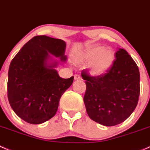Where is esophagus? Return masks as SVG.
<instances>
[{
	"label": "esophagus",
	"mask_w": 150,
	"mask_h": 150,
	"mask_svg": "<svg viewBox=\"0 0 150 150\" xmlns=\"http://www.w3.org/2000/svg\"><path fill=\"white\" fill-rule=\"evenodd\" d=\"M74 78H75V80H80L81 79V76L80 75H78V74H76L74 76Z\"/></svg>",
	"instance_id": "34e87169"
}]
</instances>
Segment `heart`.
Listing matches in <instances>:
<instances>
[{
	"label": "heart",
	"instance_id": "1",
	"mask_svg": "<svg viewBox=\"0 0 150 150\" xmlns=\"http://www.w3.org/2000/svg\"><path fill=\"white\" fill-rule=\"evenodd\" d=\"M83 59L85 62L91 63V73L99 75L111 67L114 59V53L110 49L94 46L85 52Z\"/></svg>",
	"mask_w": 150,
	"mask_h": 150
}]
</instances>
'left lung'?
Instances as JSON below:
<instances>
[{
  "label": "left lung",
  "mask_w": 150,
  "mask_h": 150,
  "mask_svg": "<svg viewBox=\"0 0 150 150\" xmlns=\"http://www.w3.org/2000/svg\"><path fill=\"white\" fill-rule=\"evenodd\" d=\"M116 59L105 72L91 76L88 70L81 72L86 80L83 100L92 120L111 127L124 121L134 111L140 93L137 64L126 50L119 49Z\"/></svg>",
  "instance_id": "obj_1"
}]
</instances>
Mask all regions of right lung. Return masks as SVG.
Here are the masks:
<instances>
[{
	"label": "right lung",
	"mask_w": 150,
	"mask_h": 150,
	"mask_svg": "<svg viewBox=\"0 0 150 150\" xmlns=\"http://www.w3.org/2000/svg\"><path fill=\"white\" fill-rule=\"evenodd\" d=\"M65 47V42L61 39L35 36L11 62L8 98L14 112L23 121L42 124L56 113L59 99L70 87L74 77L61 78L53 68L57 63L47 66L46 59L50 53L64 61Z\"/></svg>",
	"instance_id": "obj_1"
}]
</instances>
